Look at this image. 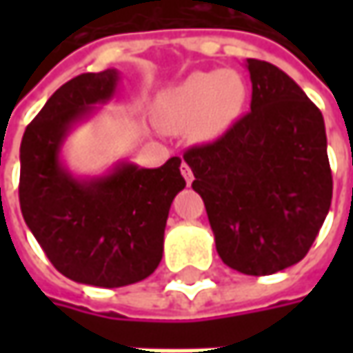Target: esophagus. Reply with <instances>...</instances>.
<instances>
[{
	"label": "esophagus",
	"mask_w": 353,
	"mask_h": 353,
	"mask_svg": "<svg viewBox=\"0 0 353 353\" xmlns=\"http://www.w3.org/2000/svg\"><path fill=\"white\" fill-rule=\"evenodd\" d=\"M181 172H183V176H184V181H186V184L190 186L192 179H194V174H192V170H190V167H188L186 163H183V165H181Z\"/></svg>",
	"instance_id": "34e87169"
}]
</instances>
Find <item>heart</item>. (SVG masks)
Segmentation results:
<instances>
[{"mask_svg": "<svg viewBox=\"0 0 353 353\" xmlns=\"http://www.w3.org/2000/svg\"><path fill=\"white\" fill-rule=\"evenodd\" d=\"M250 90L236 70L194 72L169 90L159 103V121L167 131H188L198 141H214L243 114Z\"/></svg>", "mask_w": 353, "mask_h": 353, "instance_id": "heart-1", "label": "heart"}]
</instances>
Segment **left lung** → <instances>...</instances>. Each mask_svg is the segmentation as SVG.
<instances>
[{
  "mask_svg": "<svg viewBox=\"0 0 353 353\" xmlns=\"http://www.w3.org/2000/svg\"><path fill=\"white\" fill-rule=\"evenodd\" d=\"M251 112L220 139L184 153L216 250L243 275L305 257L332 202L324 117L275 64L248 59Z\"/></svg>",
  "mask_w": 353,
  "mask_h": 353,
  "instance_id": "8db88e82",
  "label": "left lung"
}]
</instances>
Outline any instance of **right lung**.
I'll list each match as a JSON object with an SVG mask.
<instances>
[{
	"mask_svg": "<svg viewBox=\"0 0 353 353\" xmlns=\"http://www.w3.org/2000/svg\"><path fill=\"white\" fill-rule=\"evenodd\" d=\"M119 72H86L57 90L21 141L19 204L50 263L76 283L116 289L139 283L163 257L170 204L183 190L181 159L159 169L121 161L102 176H74L64 139L116 94Z\"/></svg>",
	"mask_w": 353,
	"mask_h": 353,
	"instance_id": "right-lung-1",
	"label": "right lung"
}]
</instances>
